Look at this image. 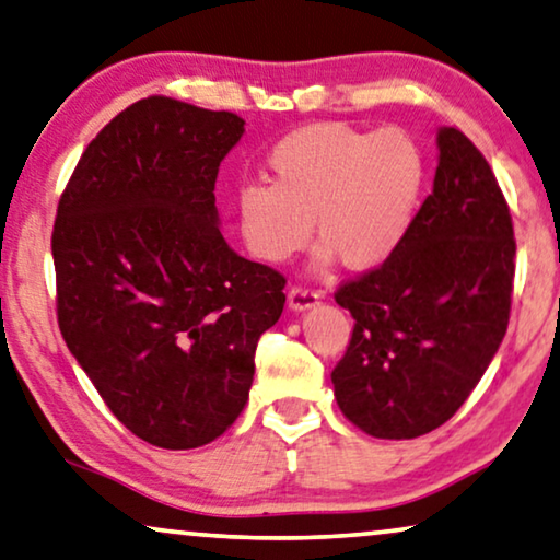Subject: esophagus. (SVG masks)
<instances>
[{"label":"esophagus","mask_w":560,"mask_h":560,"mask_svg":"<svg viewBox=\"0 0 560 560\" xmlns=\"http://www.w3.org/2000/svg\"><path fill=\"white\" fill-rule=\"evenodd\" d=\"M322 294L319 291L308 289V287H291L289 289V308H294V312H304V308H312L319 304Z\"/></svg>","instance_id":"obj_1"}]
</instances>
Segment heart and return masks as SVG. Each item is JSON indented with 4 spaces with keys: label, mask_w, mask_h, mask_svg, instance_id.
Listing matches in <instances>:
<instances>
[{
    "label": "heart",
    "mask_w": 560,
    "mask_h": 560,
    "mask_svg": "<svg viewBox=\"0 0 560 560\" xmlns=\"http://www.w3.org/2000/svg\"><path fill=\"white\" fill-rule=\"evenodd\" d=\"M269 183L238 188L233 211L248 254L283 264L316 233L319 261L377 269L410 236L428 186V158L402 128L312 122L266 155Z\"/></svg>",
    "instance_id": "obj_1"
}]
</instances>
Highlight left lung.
I'll return each mask as SVG.
<instances>
[{
	"label": "left lung",
	"instance_id": "obj_1",
	"mask_svg": "<svg viewBox=\"0 0 560 560\" xmlns=\"http://www.w3.org/2000/svg\"><path fill=\"white\" fill-rule=\"evenodd\" d=\"M438 148L435 186L402 248L334 294L354 319L334 397L382 440L420 438L460 410L511 319V208L465 132L440 128Z\"/></svg>",
	"mask_w": 560,
	"mask_h": 560
}]
</instances>
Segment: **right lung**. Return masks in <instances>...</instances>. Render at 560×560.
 Returning <instances> with one entry per match:
<instances>
[{
	"label": "right lung",
	"instance_id": "obj_1",
	"mask_svg": "<svg viewBox=\"0 0 560 560\" xmlns=\"http://www.w3.org/2000/svg\"><path fill=\"white\" fill-rule=\"evenodd\" d=\"M244 118L150 95L105 125L57 203V324L132 435L221 438L246 407L287 279L229 248L215 175Z\"/></svg>",
	"mask_w": 560,
	"mask_h": 560
}]
</instances>
